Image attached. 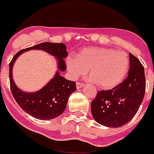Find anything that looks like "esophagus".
<instances>
[{"label":"esophagus","mask_w":154,"mask_h":154,"mask_svg":"<svg viewBox=\"0 0 154 154\" xmlns=\"http://www.w3.org/2000/svg\"><path fill=\"white\" fill-rule=\"evenodd\" d=\"M83 86H85V84H83V83H80V82L76 83V88H77V89H79V88H82Z\"/></svg>","instance_id":"obj_1"}]
</instances>
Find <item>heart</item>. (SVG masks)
I'll list each match as a JSON object with an SVG mask.
<instances>
[{"instance_id": "b5f03b06", "label": "heart", "mask_w": 154, "mask_h": 154, "mask_svg": "<svg viewBox=\"0 0 154 154\" xmlns=\"http://www.w3.org/2000/svg\"><path fill=\"white\" fill-rule=\"evenodd\" d=\"M70 76L77 79L89 69L91 81L102 89H111L119 85L129 69V58L126 53L104 47L85 48L76 57L66 59Z\"/></svg>"}]
</instances>
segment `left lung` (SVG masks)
Masks as SVG:
<instances>
[{
	"label": "left lung",
	"instance_id": "left-lung-1",
	"mask_svg": "<svg viewBox=\"0 0 154 154\" xmlns=\"http://www.w3.org/2000/svg\"><path fill=\"white\" fill-rule=\"evenodd\" d=\"M128 75L123 82L106 91H99L91 103L93 118L100 125L119 128L137 112L146 88L144 69L137 58L129 53Z\"/></svg>",
	"mask_w": 154,
	"mask_h": 154
}]
</instances>
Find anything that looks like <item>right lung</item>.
<instances>
[{
	"label": "right lung",
	"instance_id": "right-lung-1",
	"mask_svg": "<svg viewBox=\"0 0 154 154\" xmlns=\"http://www.w3.org/2000/svg\"><path fill=\"white\" fill-rule=\"evenodd\" d=\"M30 49L43 50L57 60L58 70L54 77L41 90L34 93L20 90L12 79V70L17 58ZM66 45L63 43H42L18 52L9 65L10 84L13 96L19 106L33 118L40 120L54 119L61 115L67 105L70 94L76 90L75 82L67 80L60 75L66 69L65 60L67 57Z\"/></svg>",
	"mask_w": 154,
	"mask_h": 154
}]
</instances>
